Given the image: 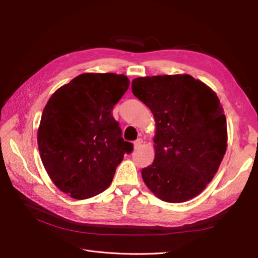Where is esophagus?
I'll return each mask as SVG.
<instances>
[{"label": "esophagus", "instance_id": "1", "mask_svg": "<svg viewBox=\"0 0 258 258\" xmlns=\"http://www.w3.org/2000/svg\"><path fill=\"white\" fill-rule=\"evenodd\" d=\"M142 143H143L142 139H139V140H137V141H135V143H134V147H135V150H137V148H139L140 146H141V145H142Z\"/></svg>", "mask_w": 258, "mask_h": 258}]
</instances>
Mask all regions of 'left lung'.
I'll return each mask as SVG.
<instances>
[{
    "mask_svg": "<svg viewBox=\"0 0 258 258\" xmlns=\"http://www.w3.org/2000/svg\"><path fill=\"white\" fill-rule=\"evenodd\" d=\"M131 88L156 122L155 159L142 169L145 185L170 204L198 196L227 148V123L216 93L188 74L138 77Z\"/></svg>",
    "mask_w": 258,
    "mask_h": 258,
    "instance_id": "obj_1",
    "label": "left lung"
}]
</instances>
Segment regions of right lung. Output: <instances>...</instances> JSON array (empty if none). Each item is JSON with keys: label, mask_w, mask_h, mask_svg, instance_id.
I'll return each instance as SVG.
<instances>
[{"label": "right lung", "mask_w": 258, "mask_h": 258, "mask_svg": "<svg viewBox=\"0 0 258 258\" xmlns=\"http://www.w3.org/2000/svg\"><path fill=\"white\" fill-rule=\"evenodd\" d=\"M126 75L84 73L52 93L37 130L41 159L52 183L77 200L104 191L123 155V141L112 115L129 87Z\"/></svg>", "instance_id": "add662e5"}]
</instances>
